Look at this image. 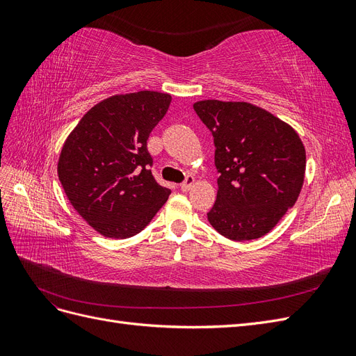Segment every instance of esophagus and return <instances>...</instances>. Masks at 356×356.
I'll return each instance as SVG.
<instances>
[{
	"label": "esophagus",
	"mask_w": 356,
	"mask_h": 356,
	"mask_svg": "<svg viewBox=\"0 0 356 356\" xmlns=\"http://www.w3.org/2000/svg\"><path fill=\"white\" fill-rule=\"evenodd\" d=\"M195 182H196L195 177L188 175V177L186 178V181L182 182V184H181L179 187H181V190H182V191H188V190H191V187H193V186H195Z\"/></svg>",
	"instance_id": "esophagus-1"
}]
</instances>
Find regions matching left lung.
Returning <instances> with one entry per match:
<instances>
[{"mask_svg": "<svg viewBox=\"0 0 356 356\" xmlns=\"http://www.w3.org/2000/svg\"><path fill=\"white\" fill-rule=\"evenodd\" d=\"M212 132L220 172L212 227L236 242L276 227L297 202L306 175V149L296 129L250 102L193 104Z\"/></svg>", "mask_w": 356, "mask_h": 356, "instance_id": "obj_1", "label": "left lung"}]
</instances>
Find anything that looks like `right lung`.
<instances>
[{
	"label": "right lung",
	"instance_id": "obj_1",
	"mask_svg": "<svg viewBox=\"0 0 356 356\" xmlns=\"http://www.w3.org/2000/svg\"><path fill=\"white\" fill-rule=\"evenodd\" d=\"M172 96L141 90L110 96L86 113L67 136L58 160L63 191L84 221L105 238L141 232L166 203L147 139Z\"/></svg>",
	"mask_w": 356,
	"mask_h": 356
}]
</instances>
